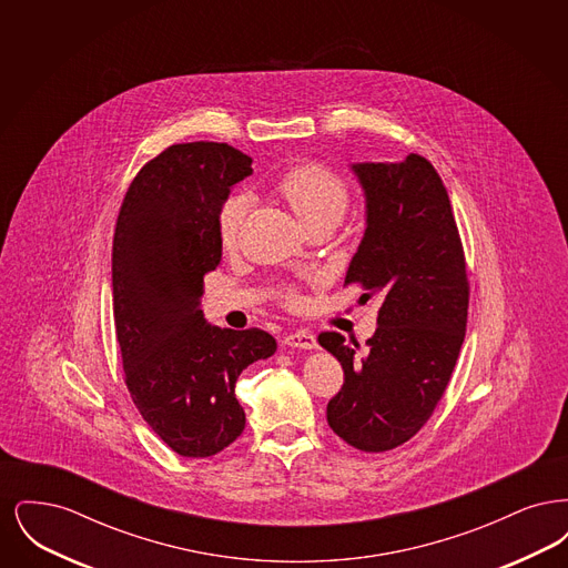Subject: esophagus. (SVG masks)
<instances>
[{
  "instance_id": "obj_1",
  "label": "esophagus",
  "mask_w": 568,
  "mask_h": 568,
  "mask_svg": "<svg viewBox=\"0 0 568 568\" xmlns=\"http://www.w3.org/2000/svg\"><path fill=\"white\" fill-rule=\"evenodd\" d=\"M285 345L300 347V349H315L317 347V338H315V334H311L306 329H296V332L285 334Z\"/></svg>"
}]
</instances>
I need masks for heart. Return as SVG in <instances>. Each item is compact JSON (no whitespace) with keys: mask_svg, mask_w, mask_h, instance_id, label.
<instances>
[{"mask_svg":"<svg viewBox=\"0 0 568 568\" xmlns=\"http://www.w3.org/2000/svg\"><path fill=\"white\" fill-rule=\"evenodd\" d=\"M274 191L287 202L304 227L315 223H338L349 209V187L332 168L320 162H302L287 168L274 183ZM248 209L246 195L230 193L216 213L219 241L234 246L239 241L244 215Z\"/></svg>","mask_w":568,"mask_h":568,"instance_id":"obj_1","label":"heart"}]
</instances>
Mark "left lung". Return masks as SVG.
<instances>
[{
	"mask_svg": "<svg viewBox=\"0 0 568 568\" xmlns=\"http://www.w3.org/2000/svg\"><path fill=\"white\" fill-rule=\"evenodd\" d=\"M366 193V232L345 285L381 297L377 332L357 353L338 332L320 345L345 373L327 424L366 454L396 449L430 419L458 362L470 285L447 190L433 163L353 165Z\"/></svg>",
	"mask_w": 568,
	"mask_h": 568,
	"instance_id": "left-lung-1",
	"label": "left lung"
}]
</instances>
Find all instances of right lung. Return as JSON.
<instances>
[{"mask_svg": "<svg viewBox=\"0 0 568 568\" xmlns=\"http://www.w3.org/2000/svg\"><path fill=\"white\" fill-rule=\"evenodd\" d=\"M251 158L225 142L172 144L144 163L112 241V311L135 408L185 458H209L244 430L236 381L276 352L260 327L204 322V276L221 262L216 213Z\"/></svg>", "mask_w": 568, "mask_h": 568, "instance_id": "1", "label": "right lung"}]
</instances>
